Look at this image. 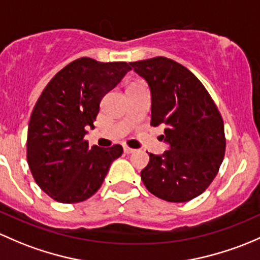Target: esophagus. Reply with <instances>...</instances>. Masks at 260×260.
Here are the masks:
<instances>
[{"instance_id":"obj_1","label":"esophagus","mask_w":260,"mask_h":260,"mask_svg":"<svg viewBox=\"0 0 260 260\" xmlns=\"http://www.w3.org/2000/svg\"><path fill=\"white\" fill-rule=\"evenodd\" d=\"M124 151L126 152V154H133V152H135L136 150H135V149H133V148H130V146L125 145V146H124Z\"/></svg>"}]
</instances>
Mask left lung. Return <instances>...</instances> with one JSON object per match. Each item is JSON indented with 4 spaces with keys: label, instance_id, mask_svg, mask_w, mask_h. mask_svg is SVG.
I'll return each mask as SVG.
<instances>
[{
    "label": "left lung",
    "instance_id": "obj_1",
    "mask_svg": "<svg viewBox=\"0 0 260 260\" xmlns=\"http://www.w3.org/2000/svg\"><path fill=\"white\" fill-rule=\"evenodd\" d=\"M151 90V126H165L170 145L162 155L149 154L141 171L144 185L155 197L185 203L204 192L225 154L224 121L200 80L171 58L130 62Z\"/></svg>",
    "mask_w": 260,
    "mask_h": 260
}]
</instances>
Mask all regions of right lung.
I'll list each match as a JSON object with an SVG mask.
<instances>
[{"mask_svg":"<svg viewBox=\"0 0 260 260\" xmlns=\"http://www.w3.org/2000/svg\"><path fill=\"white\" fill-rule=\"evenodd\" d=\"M127 62L80 57L60 70L40 95L27 131V162L32 176L53 200L63 204L92 197L111 162L122 154L116 144L101 149L85 140L96 121L100 101L130 71Z\"/></svg>","mask_w":260,"mask_h":260,"instance_id":"1","label":"right lung"}]
</instances>
